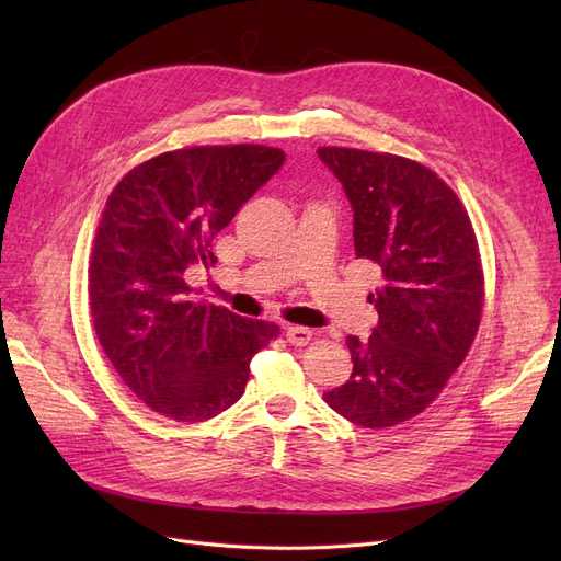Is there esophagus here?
<instances>
[{
    "label": "esophagus",
    "mask_w": 561,
    "mask_h": 561,
    "mask_svg": "<svg viewBox=\"0 0 561 561\" xmlns=\"http://www.w3.org/2000/svg\"><path fill=\"white\" fill-rule=\"evenodd\" d=\"M285 336H287V342H290L293 346H307V344L311 342V336H313V332H311L309 328H299V325H290V328H285Z\"/></svg>",
    "instance_id": "1"
}]
</instances>
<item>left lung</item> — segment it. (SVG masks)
Wrapping results in <instances>:
<instances>
[{
    "label": "left lung",
    "instance_id": "obj_1",
    "mask_svg": "<svg viewBox=\"0 0 561 561\" xmlns=\"http://www.w3.org/2000/svg\"><path fill=\"white\" fill-rule=\"evenodd\" d=\"M353 208L355 257L381 271L371 336H348L353 371L325 402L355 426L421 414L466 360L480 328L484 276L463 203L426 165L379 151L320 147Z\"/></svg>",
    "mask_w": 561,
    "mask_h": 561
}]
</instances>
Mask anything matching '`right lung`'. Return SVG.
<instances>
[{
    "mask_svg": "<svg viewBox=\"0 0 561 561\" xmlns=\"http://www.w3.org/2000/svg\"><path fill=\"white\" fill-rule=\"evenodd\" d=\"M283 161L262 145L175 149L133 168L107 198L89 264L93 328L135 398L168 419L229 410L252 355L280 334L198 299L186 271L215 262V236Z\"/></svg>",
    "mask_w": 561,
    "mask_h": 561,
    "instance_id": "obj_1",
    "label": "right lung"
}]
</instances>
